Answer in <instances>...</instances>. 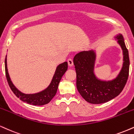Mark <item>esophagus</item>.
Returning a JSON list of instances; mask_svg holds the SVG:
<instances>
[{
    "label": "esophagus",
    "mask_w": 134,
    "mask_h": 134,
    "mask_svg": "<svg viewBox=\"0 0 134 134\" xmlns=\"http://www.w3.org/2000/svg\"><path fill=\"white\" fill-rule=\"evenodd\" d=\"M67 62H68V64H69V65L70 66V67H71V66L74 65L73 60H72V59H69L68 60H67Z\"/></svg>",
    "instance_id": "1"
}]
</instances>
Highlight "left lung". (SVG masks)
Masks as SVG:
<instances>
[{
  "instance_id": "obj_1",
  "label": "left lung",
  "mask_w": 134,
  "mask_h": 134,
  "mask_svg": "<svg viewBox=\"0 0 134 134\" xmlns=\"http://www.w3.org/2000/svg\"><path fill=\"white\" fill-rule=\"evenodd\" d=\"M115 38L122 50L124 62L120 72L113 80L106 81L96 76V53L93 50L80 52L74 58L77 90L83 99L91 104H102L113 99L120 94L126 84L130 65L129 51L122 34H119Z\"/></svg>"
}]
</instances>
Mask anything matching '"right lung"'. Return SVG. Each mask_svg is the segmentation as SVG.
Masks as SVG:
<instances>
[{
	"label": "right lung",
	"instance_id": "1",
	"mask_svg": "<svg viewBox=\"0 0 134 134\" xmlns=\"http://www.w3.org/2000/svg\"><path fill=\"white\" fill-rule=\"evenodd\" d=\"M67 68H68L67 62H64L62 64H59L56 68L55 72L51 83L46 89L38 93L26 94V93L21 92L15 87V85L13 84L12 82L10 80V76H9V72H8L7 55L5 59V70L6 78H7L8 83H9L11 90L14 94L21 100L24 102H26L27 104L34 105H43L47 104L51 102V100L53 99V97L55 96L56 93H57L59 82L62 79V77L67 71Z\"/></svg>",
	"mask_w": 134,
	"mask_h": 134
}]
</instances>
